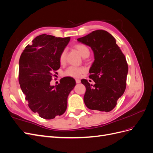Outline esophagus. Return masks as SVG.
Segmentation results:
<instances>
[{"label":"esophagus","instance_id":"34e87169","mask_svg":"<svg viewBox=\"0 0 153 153\" xmlns=\"http://www.w3.org/2000/svg\"><path fill=\"white\" fill-rule=\"evenodd\" d=\"M76 84H79V83H80V80L76 79Z\"/></svg>","mask_w":153,"mask_h":153}]
</instances>
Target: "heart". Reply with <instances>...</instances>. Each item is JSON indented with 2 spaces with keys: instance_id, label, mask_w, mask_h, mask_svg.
<instances>
[{
  "instance_id": "obj_1",
  "label": "heart",
  "mask_w": 153,
  "mask_h": 153,
  "mask_svg": "<svg viewBox=\"0 0 153 153\" xmlns=\"http://www.w3.org/2000/svg\"><path fill=\"white\" fill-rule=\"evenodd\" d=\"M74 48L77 50V52L80 54L83 57H87L90 54L89 48L85 45L81 43L75 44L73 46ZM66 51L63 50L61 53H60L59 57V61L61 64H64L66 61ZM86 71V68L84 67H76V66H70L69 67L66 71L64 72V75L71 76L73 78H79L82 74L84 73Z\"/></svg>"
}]
</instances>
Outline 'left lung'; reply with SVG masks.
Wrapping results in <instances>:
<instances>
[{
  "mask_svg": "<svg viewBox=\"0 0 153 153\" xmlns=\"http://www.w3.org/2000/svg\"><path fill=\"white\" fill-rule=\"evenodd\" d=\"M77 40L90 47L94 55L89 78L95 84L91 85L85 79L81 80L86 88L84 103L91 110L110 112L126 89L128 72L126 59L114 36L107 31H92Z\"/></svg>",
  "mask_w": 153,
  "mask_h": 153,
  "instance_id": "1",
  "label": "left lung"
}]
</instances>
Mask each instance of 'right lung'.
<instances>
[{
	"mask_svg": "<svg viewBox=\"0 0 153 153\" xmlns=\"http://www.w3.org/2000/svg\"><path fill=\"white\" fill-rule=\"evenodd\" d=\"M69 40V37L39 35L27 46L19 60L18 81L29 107L45 119L65 112L68 95L76 85L71 77L61 78L58 85H50L53 72L61 66L59 55Z\"/></svg>",
	"mask_w": 153,
	"mask_h": 153,
	"instance_id": "1",
	"label": "right lung"
}]
</instances>
